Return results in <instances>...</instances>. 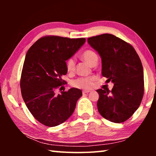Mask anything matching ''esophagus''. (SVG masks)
Instances as JSON below:
<instances>
[{"label": "esophagus", "mask_w": 156, "mask_h": 156, "mask_svg": "<svg viewBox=\"0 0 156 156\" xmlns=\"http://www.w3.org/2000/svg\"><path fill=\"white\" fill-rule=\"evenodd\" d=\"M91 91H89V90H84V91H83V94H88V93H89V92H90Z\"/></svg>", "instance_id": "obj_1"}]
</instances>
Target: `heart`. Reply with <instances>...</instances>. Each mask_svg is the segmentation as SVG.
<instances>
[{
  "label": "heart",
  "mask_w": 156,
  "mask_h": 156,
  "mask_svg": "<svg viewBox=\"0 0 156 156\" xmlns=\"http://www.w3.org/2000/svg\"><path fill=\"white\" fill-rule=\"evenodd\" d=\"M82 58L85 60L87 62H88L89 65H93L98 61V56L96 53L93 50L87 49L83 52L81 55ZM66 68L68 72H73L76 69V59L73 57H71L68 58L66 61ZM95 80V78L88 77L84 78L81 77L76 79L72 82V86L76 88L80 89H89L92 87L93 81Z\"/></svg>",
  "instance_id": "obj_1"
}]
</instances>
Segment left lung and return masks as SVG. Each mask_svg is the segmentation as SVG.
<instances>
[{
  "label": "left lung",
  "instance_id": "left-lung-1",
  "mask_svg": "<svg viewBox=\"0 0 156 156\" xmlns=\"http://www.w3.org/2000/svg\"><path fill=\"white\" fill-rule=\"evenodd\" d=\"M88 43L102 58V74L113 87L98 89V110L115 123L128 120L138 109L144 94L143 67L131 44L110 34L88 38Z\"/></svg>",
  "mask_w": 156,
  "mask_h": 156
}]
</instances>
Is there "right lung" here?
Returning <instances> with one entry per match:
<instances>
[{"label": "right lung", "instance_id": "obj_1", "mask_svg": "<svg viewBox=\"0 0 156 156\" xmlns=\"http://www.w3.org/2000/svg\"><path fill=\"white\" fill-rule=\"evenodd\" d=\"M85 42V38L46 36L38 39L27 52L20 85L26 106L35 119L47 126H56L74 112L82 96L79 89L56 94L66 84V60Z\"/></svg>", "mask_w": 156, "mask_h": 156}]
</instances>
